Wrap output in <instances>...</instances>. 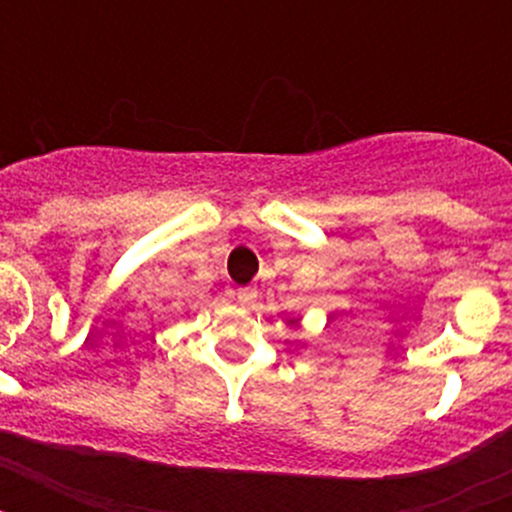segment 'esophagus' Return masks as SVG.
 <instances>
[{"label":"esophagus","mask_w":512,"mask_h":512,"mask_svg":"<svg viewBox=\"0 0 512 512\" xmlns=\"http://www.w3.org/2000/svg\"><path fill=\"white\" fill-rule=\"evenodd\" d=\"M235 297H238V302H241V305L251 307L253 302H256V297H259V292H256L253 287H241L238 292H235Z\"/></svg>","instance_id":"34e87169"}]
</instances>
